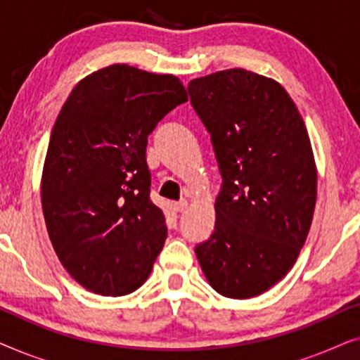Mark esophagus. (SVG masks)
Listing matches in <instances>:
<instances>
[{
  "mask_svg": "<svg viewBox=\"0 0 360 360\" xmlns=\"http://www.w3.org/2000/svg\"><path fill=\"white\" fill-rule=\"evenodd\" d=\"M186 208H188V201L186 200H180L176 201V203H174V210L179 211V213H184Z\"/></svg>",
  "mask_w": 360,
  "mask_h": 360,
  "instance_id": "1",
  "label": "esophagus"
}]
</instances>
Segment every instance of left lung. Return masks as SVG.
Listing matches in <instances>:
<instances>
[{"label":"left lung","instance_id":"1","mask_svg":"<svg viewBox=\"0 0 360 360\" xmlns=\"http://www.w3.org/2000/svg\"><path fill=\"white\" fill-rule=\"evenodd\" d=\"M223 185L214 231L195 248L228 298L267 292L297 262L316 205V165L297 105L272 78L229 68L188 83Z\"/></svg>","mask_w":360,"mask_h":360}]
</instances>
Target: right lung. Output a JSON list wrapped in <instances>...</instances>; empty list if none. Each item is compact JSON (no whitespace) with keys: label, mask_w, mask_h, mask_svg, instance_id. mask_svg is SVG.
<instances>
[{"label":"right lung","mask_w":360,"mask_h":360,"mask_svg":"<svg viewBox=\"0 0 360 360\" xmlns=\"http://www.w3.org/2000/svg\"><path fill=\"white\" fill-rule=\"evenodd\" d=\"M186 100L176 77L115 63L78 82L58 112L42 170L44 219L58 260L93 293H132L164 248L147 136Z\"/></svg>","instance_id":"obj_1"}]
</instances>
